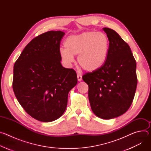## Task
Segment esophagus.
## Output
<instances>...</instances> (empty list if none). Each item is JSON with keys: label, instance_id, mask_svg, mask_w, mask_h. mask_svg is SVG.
Segmentation results:
<instances>
[{"label": "esophagus", "instance_id": "1", "mask_svg": "<svg viewBox=\"0 0 151 151\" xmlns=\"http://www.w3.org/2000/svg\"><path fill=\"white\" fill-rule=\"evenodd\" d=\"M77 78H78V81H81L82 80V75L79 73L77 74Z\"/></svg>", "mask_w": 151, "mask_h": 151}]
</instances>
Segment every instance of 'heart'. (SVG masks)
<instances>
[{"label":"heart","mask_w":151,"mask_h":151,"mask_svg":"<svg viewBox=\"0 0 151 151\" xmlns=\"http://www.w3.org/2000/svg\"><path fill=\"white\" fill-rule=\"evenodd\" d=\"M65 49L61 48L60 56L66 66L74 61L78 56L81 67L87 72H94L105 63L109 48V39L101 32H85L80 35L68 37L64 42Z\"/></svg>","instance_id":"b5f03b06"}]
</instances>
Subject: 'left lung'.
Here are the masks:
<instances>
[{"label":"left lung","instance_id":"1","mask_svg":"<svg viewBox=\"0 0 151 151\" xmlns=\"http://www.w3.org/2000/svg\"><path fill=\"white\" fill-rule=\"evenodd\" d=\"M103 30L109 39L107 60L98 70L84 74L82 79L88 85L94 114L109 119L124 114L133 102L137 83L136 61L127 43L115 30Z\"/></svg>","mask_w":151,"mask_h":151}]
</instances>
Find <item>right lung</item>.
I'll return each mask as SVG.
<instances>
[{
    "instance_id": "add662e5",
    "label": "right lung",
    "mask_w": 151,
    "mask_h": 151,
    "mask_svg": "<svg viewBox=\"0 0 151 151\" xmlns=\"http://www.w3.org/2000/svg\"><path fill=\"white\" fill-rule=\"evenodd\" d=\"M61 31L33 39L14 66L12 88L24 111L42 122H51L65 111L69 92L77 84L75 70L62 66L59 54Z\"/></svg>"
}]
</instances>
